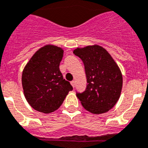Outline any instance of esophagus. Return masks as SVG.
I'll return each instance as SVG.
<instances>
[{"label":"esophagus","instance_id":"1","mask_svg":"<svg viewBox=\"0 0 148 148\" xmlns=\"http://www.w3.org/2000/svg\"><path fill=\"white\" fill-rule=\"evenodd\" d=\"M71 86H72L74 88V86H75V82H74V80H73V81L71 82Z\"/></svg>","mask_w":148,"mask_h":148}]
</instances>
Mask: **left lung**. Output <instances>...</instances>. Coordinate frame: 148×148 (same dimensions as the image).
I'll use <instances>...</instances> for the list:
<instances>
[{"label": "left lung", "instance_id": "8db88e82", "mask_svg": "<svg viewBox=\"0 0 148 148\" xmlns=\"http://www.w3.org/2000/svg\"><path fill=\"white\" fill-rule=\"evenodd\" d=\"M74 53L81 59L86 75V88L77 92L84 109L93 114L108 112L119 101L123 78L111 55L101 46L77 48Z\"/></svg>", "mask_w": 148, "mask_h": 148}]
</instances>
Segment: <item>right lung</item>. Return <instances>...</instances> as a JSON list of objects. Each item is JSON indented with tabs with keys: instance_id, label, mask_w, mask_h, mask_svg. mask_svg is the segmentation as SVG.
<instances>
[{
	"instance_id": "obj_1",
	"label": "right lung",
	"mask_w": 148,
	"mask_h": 148,
	"mask_svg": "<svg viewBox=\"0 0 148 148\" xmlns=\"http://www.w3.org/2000/svg\"><path fill=\"white\" fill-rule=\"evenodd\" d=\"M62 56L61 47L48 45L37 51L24 67L21 78L24 96L37 111L54 112L73 90L60 70Z\"/></svg>"
}]
</instances>
